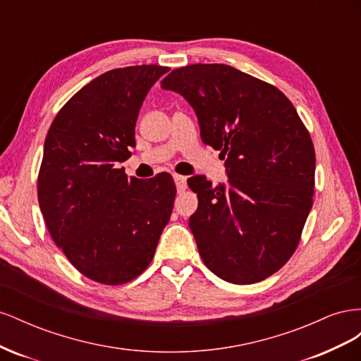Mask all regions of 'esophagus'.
<instances>
[{"label":"esophagus","instance_id":"34e87169","mask_svg":"<svg viewBox=\"0 0 361 361\" xmlns=\"http://www.w3.org/2000/svg\"><path fill=\"white\" fill-rule=\"evenodd\" d=\"M173 179H174V183H176V188L179 192L187 188V178L185 176H180V174H173Z\"/></svg>","mask_w":361,"mask_h":361}]
</instances>
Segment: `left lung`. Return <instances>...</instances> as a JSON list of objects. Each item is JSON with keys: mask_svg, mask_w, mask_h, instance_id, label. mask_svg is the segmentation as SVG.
<instances>
[{"mask_svg": "<svg viewBox=\"0 0 361 361\" xmlns=\"http://www.w3.org/2000/svg\"><path fill=\"white\" fill-rule=\"evenodd\" d=\"M192 106L203 143L221 150L228 183L188 179L199 207L190 228L215 276L251 285L293 255L313 203L314 149L274 85L227 64H191L161 81Z\"/></svg>", "mask_w": 361, "mask_h": 361, "instance_id": "obj_1", "label": "left lung"}]
</instances>
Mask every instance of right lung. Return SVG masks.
Masks as SVG:
<instances>
[{
  "instance_id": "right-lung-1",
  "label": "right lung",
  "mask_w": 361,
  "mask_h": 361,
  "mask_svg": "<svg viewBox=\"0 0 361 361\" xmlns=\"http://www.w3.org/2000/svg\"><path fill=\"white\" fill-rule=\"evenodd\" d=\"M169 71L141 64L99 75L64 104L47 134L40 211L71 264L104 285H123L149 267L173 211L169 173L141 180L118 169L135 146L150 87Z\"/></svg>"
}]
</instances>
